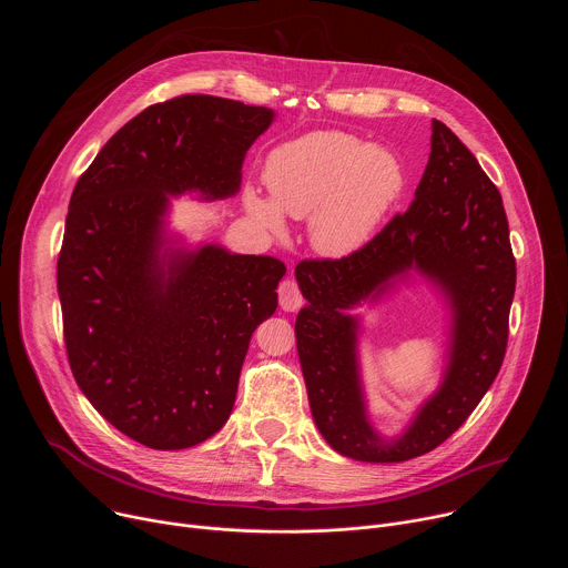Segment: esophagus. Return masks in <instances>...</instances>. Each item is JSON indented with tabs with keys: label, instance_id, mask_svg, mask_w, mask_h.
Listing matches in <instances>:
<instances>
[{
	"label": "esophagus",
	"instance_id": "esophagus-1",
	"mask_svg": "<svg viewBox=\"0 0 568 568\" xmlns=\"http://www.w3.org/2000/svg\"><path fill=\"white\" fill-rule=\"evenodd\" d=\"M278 301H281V307H283L285 312H296V310H301V305H303V294H301L296 281L285 278V281L278 285Z\"/></svg>",
	"mask_w": 568,
	"mask_h": 568
}]
</instances>
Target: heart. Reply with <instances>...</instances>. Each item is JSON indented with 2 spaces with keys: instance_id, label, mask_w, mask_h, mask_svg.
<instances>
[{
  "instance_id": "1",
  "label": "heart",
  "mask_w": 568,
  "mask_h": 568,
  "mask_svg": "<svg viewBox=\"0 0 568 568\" xmlns=\"http://www.w3.org/2000/svg\"><path fill=\"white\" fill-rule=\"evenodd\" d=\"M265 184L272 200L245 193L261 226L283 233V213L310 217L312 245L326 256H346L366 245L399 197L404 171L390 150L323 130L278 145L267 156Z\"/></svg>"
}]
</instances>
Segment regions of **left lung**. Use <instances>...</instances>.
<instances>
[{
	"label": "left lung",
	"instance_id": "1",
	"mask_svg": "<svg viewBox=\"0 0 568 568\" xmlns=\"http://www.w3.org/2000/svg\"><path fill=\"white\" fill-rule=\"evenodd\" d=\"M416 268L453 307L450 364L413 427L388 444L365 418L356 371V328L345 310ZM305 307L296 348L312 418L328 445L364 463H402L443 445L493 386L508 346L517 265L501 193L476 156L440 121L412 206L344 258L301 261Z\"/></svg>",
	"mask_w": 568,
	"mask_h": 568
}]
</instances>
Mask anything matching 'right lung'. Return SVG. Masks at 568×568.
Wrapping results in <instances>:
<instances>
[{
	"label": "right lung",
	"instance_id": "1",
	"mask_svg": "<svg viewBox=\"0 0 568 568\" xmlns=\"http://www.w3.org/2000/svg\"><path fill=\"white\" fill-rule=\"evenodd\" d=\"M272 121L206 94L154 103L71 193L58 256L69 366L94 409L145 447L186 449L222 429L250 339L278 305V258L164 247L169 195H233Z\"/></svg>",
	"mask_w": 568,
	"mask_h": 568
}]
</instances>
